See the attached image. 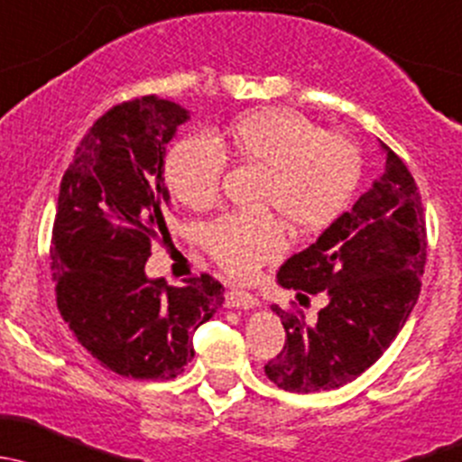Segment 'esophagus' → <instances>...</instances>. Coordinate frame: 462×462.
<instances>
[{
    "label": "esophagus",
    "mask_w": 462,
    "mask_h": 462,
    "mask_svg": "<svg viewBox=\"0 0 462 462\" xmlns=\"http://www.w3.org/2000/svg\"><path fill=\"white\" fill-rule=\"evenodd\" d=\"M226 307L229 309H255L260 307L258 296L254 293H246V291H229L225 298Z\"/></svg>",
    "instance_id": "esophagus-1"
}]
</instances>
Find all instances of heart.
I'll return each instance as SVG.
<instances>
[{
  "label": "heart",
  "instance_id": "b5f03b06",
  "mask_svg": "<svg viewBox=\"0 0 462 462\" xmlns=\"http://www.w3.org/2000/svg\"><path fill=\"white\" fill-rule=\"evenodd\" d=\"M225 144L245 164L266 171L260 207L278 211L293 229L331 225L349 202L360 175V153L337 133H322L289 108H260L229 126ZM225 153L207 137H187L166 158L171 193L189 208H207L220 196ZM213 260L246 280L287 246L275 216L226 213L207 231Z\"/></svg>",
  "mask_w": 462,
  "mask_h": 462
}]
</instances>
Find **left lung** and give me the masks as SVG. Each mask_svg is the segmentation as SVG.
Returning <instances> with one entry per match:
<instances>
[{"label": "left lung", "instance_id": "left-lung-1", "mask_svg": "<svg viewBox=\"0 0 462 462\" xmlns=\"http://www.w3.org/2000/svg\"><path fill=\"white\" fill-rule=\"evenodd\" d=\"M384 171L358 202L336 217L313 245L278 271V284L325 293L316 322L273 304L287 340L264 365L284 392H331L358 378L396 340L420 293L427 233L416 182L402 160L380 142Z\"/></svg>", "mask_w": 462, "mask_h": 462}]
</instances>
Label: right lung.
<instances>
[{"label":"right lung","mask_w":462,"mask_h":462,"mask_svg":"<svg viewBox=\"0 0 462 462\" xmlns=\"http://www.w3.org/2000/svg\"><path fill=\"white\" fill-rule=\"evenodd\" d=\"M191 111L155 95L104 113L61 178L53 225L57 309L79 345L111 372L171 380L193 360V331L225 302L211 275L166 287L144 271L166 233V144Z\"/></svg>","instance_id":"obj_1"}]
</instances>
